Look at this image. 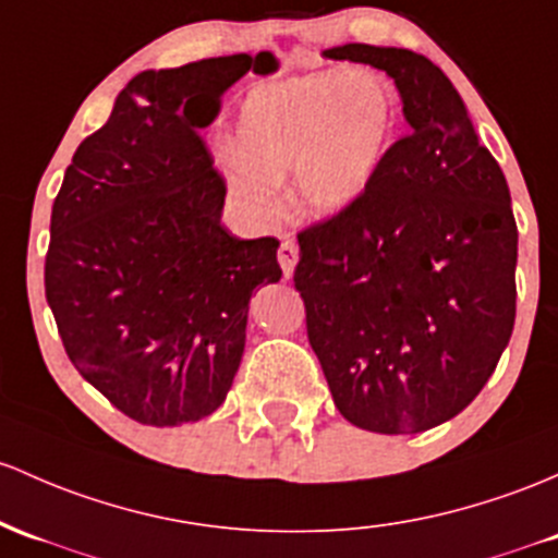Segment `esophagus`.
<instances>
[{"instance_id":"esophagus-1","label":"esophagus","mask_w":558,"mask_h":558,"mask_svg":"<svg viewBox=\"0 0 558 558\" xmlns=\"http://www.w3.org/2000/svg\"><path fill=\"white\" fill-rule=\"evenodd\" d=\"M278 262H280V267H283L286 278H291L293 267H296V262H299L296 241H293L291 235H286L283 243H280V248H278Z\"/></svg>"}]
</instances>
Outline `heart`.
<instances>
[{"label":"heart","mask_w":558,"mask_h":558,"mask_svg":"<svg viewBox=\"0 0 558 558\" xmlns=\"http://www.w3.org/2000/svg\"><path fill=\"white\" fill-rule=\"evenodd\" d=\"M397 126L395 89L371 69L275 78L243 97L235 148L222 145L219 163L232 193L259 217L278 211V182L293 171L299 209L333 219L368 195Z\"/></svg>","instance_id":"heart-1"}]
</instances>
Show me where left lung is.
Wrapping results in <instances>:
<instances>
[{"mask_svg":"<svg viewBox=\"0 0 558 558\" xmlns=\"http://www.w3.org/2000/svg\"><path fill=\"white\" fill-rule=\"evenodd\" d=\"M323 54L387 71L410 132L354 209L299 232L293 283L339 413L365 432L418 434L480 395L511 339V193L432 60L373 45Z\"/></svg>","mask_w":558,"mask_h":558,"instance_id":"8db88e82","label":"left lung"}]
</instances>
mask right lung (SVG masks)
Segmentation results:
<instances>
[{"label":"right lung","instance_id":"right-lung-1","mask_svg":"<svg viewBox=\"0 0 558 558\" xmlns=\"http://www.w3.org/2000/svg\"><path fill=\"white\" fill-rule=\"evenodd\" d=\"M269 52L143 71L65 169L45 293L73 368L130 418L180 426L225 402L256 286L278 283L275 238L222 225L225 180L201 140L219 97Z\"/></svg>","mask_w":558,"mask_h":558}]
</instances>
